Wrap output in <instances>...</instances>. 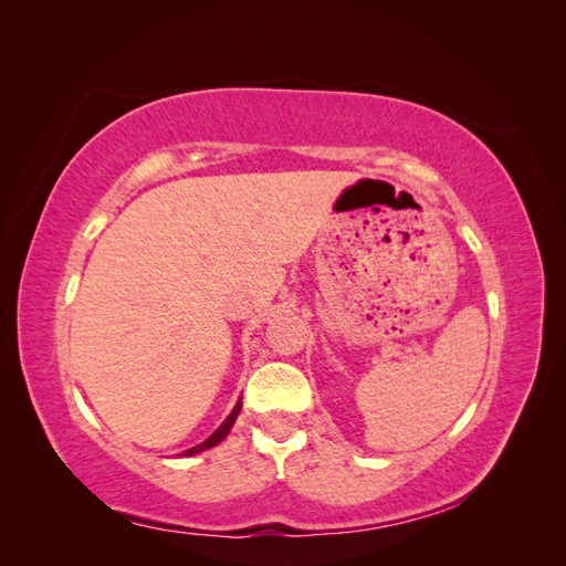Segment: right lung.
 I'll list each match as a JSON object with an SVG mask.
<instances>
[{
    "label": "right lung",
    "instance_id": "obj_1",
    "mask_svg": "<svg viewBox=\"0 0 566 566\" xmlns=\"http://www.w3.org/2000/svg\"><path fill=\"white\" fill-rule=\"evenodd\" d=\"M238 413H241V401L235 403V408L231 410V416H229L224 422H221V427H219V430H217L212 437H208V439H205L202 443H198V447L188 449L184 455H193V453H200V451H205V449H212V447H217V443H219L221 439H224V437L229 434V430H231V427H233V422H235Z\"/></svg>",
    "mask_w": 566,
    "mask_h": 566
}]
</instances>
